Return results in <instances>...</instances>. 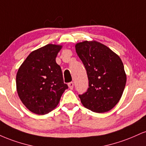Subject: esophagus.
Listing matches in <instances>:
<instances>
[{"label": "esophagus", "mask_w": 146, "mask_h": 146, "mask_svg": "<svg viewBox=\"0 0 146 146\" xmlns=\"http://www.w3.org/2000/svg\"><path fill=\"white\" fill-rule=\"evenodd\" d=\"M68 87H69L70 89H73V86H74V84H73V82H69L68 84Z\"/></svg>", "instance_id": "esophagus-1"}]
</instances>
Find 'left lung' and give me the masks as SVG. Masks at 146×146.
<instances>
[{"label":"left lung","mask_w":146,"mask_h":146,"mask_svg":"<svg viewBox=\"0 0 146 146\" xmlns=\"http://www.w3.org/2000/svg\"><path fill=\"white\" fill-rule=\"evenodd\" d=\"M88 79V88L79 95L85 108L98 113L113 108L121 99L126 83V74L121 58L106 45L97 41L75 44Z\"/></svg>","instance_id":"left-lung-1"}]
</instances>
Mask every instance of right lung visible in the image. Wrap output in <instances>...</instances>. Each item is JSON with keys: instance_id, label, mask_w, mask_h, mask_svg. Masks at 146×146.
<instances>
[{"instance_id": "1", "label": "right lung", "mask_w": 146, "mask_h": 146, "mask_svg": "<svg viewBox=\"0 0 146 146\" xmlns=\"http://www.w3.org/2000/svg\"><path fill=\"white\" fill-rule=\"evenodd\" d=\"M62 46L48 44L31 52L18 68L16 89L21 102L37 115L51 112L68 88L61 68L56 63Z\"/></svg>"}]
</instances>
